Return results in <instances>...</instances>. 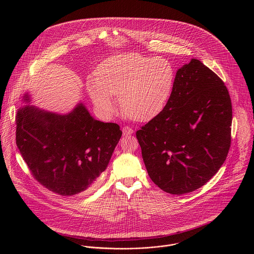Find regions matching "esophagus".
I'll list each match as a JSON object with an SVG mask.
<instances>
[{
    "mask_svg": "<svg viewBox=\"0 0 254 254\" xmlns=\"http://www.w3.org/2000/svg\"><path fill=\"white\" fill-rule=\"evenodd\" d=\"M122 133H123L124 136H129V135H132L134 133V130L132 128L128 127V126H125L122 129Z\"/></svg>",
    "mask_w": 254,
    "mask_h": 254,
    "instance_id": "esophagus-1",
    "label": "esophagus"
}]
</instances>
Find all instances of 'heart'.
I'll return each mask as SVG.
<instances>
[{"mask_svg": "<svg viewBox=\"0 0 254 254\" xmlns=\"http://www.w3.org/2000/svg\"><path fill=\"white\" fill-rule=\"evenodd\" d=\"M175 70L163 58L127 53L104 61L87 82L88 93L97 109L109 116L119 97L122 111L133 120L148 121L158 115L170 99Z\"/></svg>", "mask_w": 254, "mask_h": 254, "instance_id": "b5f03b06", "label": "heart"}]
</instances>
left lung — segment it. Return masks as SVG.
Masks as SVG:
<instances>
[{"label":"left lung","instance_id":"1","mask_svg":"<svg viewBox=\"0 0 254 254\" xmlns=\"http://www.w3.org/2000/svg\"><path fill=\"white\" fill-rule=\"evenodd\" d=\"M232 103L224 82L195 59L183 65L163 110L136 133L151 181L193 191L222 166L231 145Z\"/></svg>","mask_w":254,"mask_h":254}]
</instances>
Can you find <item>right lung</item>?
I'll return each instance as SVG.
<instances>
[{
    "mask_svg": "<svg viewBox=\"0 0 254 254\" xmlns=\"http://www.w3.org/2000/svg\"><path fill=\"white\" fill-rule=\"evenodd\" d=\"M22 101L30 103L29 95ZM15 123L16 145L33 177L64 196L96 186L122 135L119 125L94 119L82 103L66 114L26 105Z\"/></svg>",
    "mask_w": 254,
    "mask_h": 254,
    "instance_id": "obj_1",
    "label": "right lung"
}]
</instances>
